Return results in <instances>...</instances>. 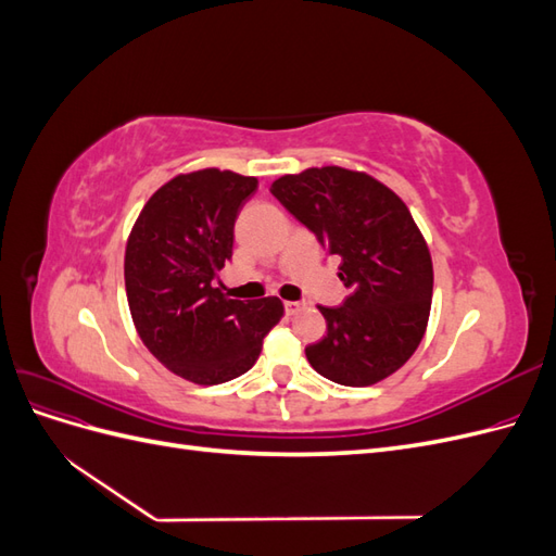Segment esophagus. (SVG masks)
<instances>
[{"label": "esophagus", "mask_w": 556, "mask_h": 556, "mask_svg": "<svg viewBox=\"0 0 556 556\" xmlns=\"http://www.w3.org/2000/svg\"><path fill=\"white\" fill-rule=\"evenodd\" d=\"M301 308H304L301 301H285V313L288 315H296V313H301Z\"/></svg>", "instance_id": "34e87169"}]
</instances>
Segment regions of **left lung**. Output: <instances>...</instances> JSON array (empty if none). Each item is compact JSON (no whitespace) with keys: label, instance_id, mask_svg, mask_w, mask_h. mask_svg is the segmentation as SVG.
<instances>
[{"label":"left lung","instance_id":"8db88e82","mask_svg":"<svg viewBox=\"0 0 556 556\" xmlns=\"http://www.w3.org/2000/svg\"><path fill=\"white\" fill-rule=\"evenodd\" d=\"M271 194L339 257L350 296L319 313L327 336L306 348L319 376L368 387L392 376L422 341L433 266L408 206L368 174L323 166L280 176Z\"/></svg>","mask_w":556,"mask_h":556}]
</instances>
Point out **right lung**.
Segmentation results:
<instances>
[{"label": "right lung", "instance_id": "obj_1", "mask_svg": "<svg viewBox=\"0 0 556 556\" xmlns=\"http://www.w3.org/2000/svg\"><path fill=\"white\" fill-rule=\"evenodd\" d=\"M255 190L257 178L233 172L180 174L148 199L129 233L125 288L134 327L155 359L197 384L245 374L285 313L278 296L239 301L213 285Z\"/></svg>", "mask_w": 556, "mask_h": 556}]
</instances>
